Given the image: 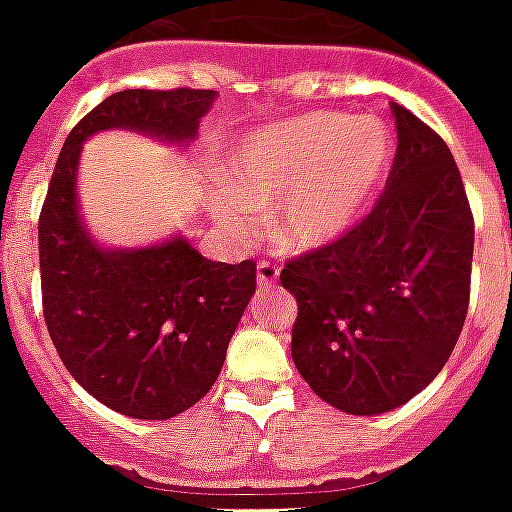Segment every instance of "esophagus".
Returning <instances> with one entry per match:
<instances>
[{
    "mask_svg": "<svg viewBox=\"0 0 512 512\" xmlns=\"http://www.w3.org/2000/svg\"><path fill=\"white\" fill-rule=\"evenodd\" d=\"M276 282H279V266L268 263V260H260V266H257V285L274 287Z\"/></svg>",
    "mask_w": 512,
    "mask_h": 512,
    "instance_id": "34e87169",
    "label": "esophagus"
}]
</instances>
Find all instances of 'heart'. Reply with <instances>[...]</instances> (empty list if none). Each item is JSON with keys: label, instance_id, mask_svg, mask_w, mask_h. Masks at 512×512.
Listing matches in <instances>:
<instances>
[{"label": "heart", "instance_id": "b5f03b06", "mask_svg": "<svg viewBox=\"0 0 512 512\" xmlns=\"http://www.w3.org/2000/svg\"><path fill=\"white\" fill-rule=\"evenodd\" d=\"M391 162V138L372 116L314 111L246 132L230 151L227 184L211 211L236 238L271 230L287 249H317L342 238L377 195Z\"/></svg>", "mask_w": 512, "mask_h": 512}]
</instances>
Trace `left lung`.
Instances as JSON below:
<instances>
[{
    "label": "left lung",
    "instance_id": "8db88e82",
    "mask_svg": "<svg viewBox=\"0 0 512 512\" xmlns=\"http://www.w3.org/2000/svg\"><path fill=\"white\" fill-rule=\"evenodd\" d=\"M396 157L369 217L290 260L298 301L293 361L347 415H382L418 396L456 347L469 306L475 222L453 154L393 102Z\"/></svg>",
    "mask_w": 512,
    "mask_h": 512
}]
</instances>
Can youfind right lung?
I'll return each instance as SVG.
<instances>
[{
  "label": "right lung",
  "mask_w": 512,
  "mask_h": 512,
  "mask_svg": "<svg viewBox=\"0 0 512 512\" xmlns=\"http://www.w3.org/2000/svg\"><path fill=\"white\" fill-rule=\"evenodd\" d=\"M214 100L211 89L111 94L67 135L40 211L51 342L83 391L127 418H176L211 391L257 266L208 260L184 236L138 249L97 244L75 187L83 140L132 130L187 149Z\"/></svg>",
  "instance_id": "right-lung-1"
}]
</instances>
